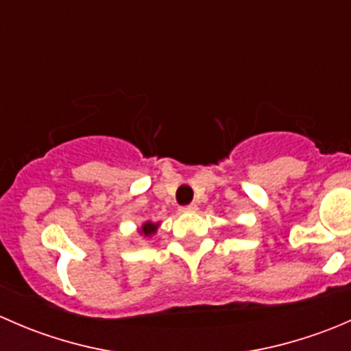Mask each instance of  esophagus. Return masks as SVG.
<instances>
[{
	"label": "esophagus",
	"mask_w": 351,
	"mask_h": 351,
	"mask_svg": "<svg viewBox=\"0 0 351 351\" xmlns=\"http://www.w3.org/2000/svg\"><path fill=\"white\" fill-rule=\"evenodd\" d=\"M197 210H198L197 204H190V205H186V207L180 208V212H197Z\"/></svg>",
	"instance_id": "34e87169"
}]
</instances>
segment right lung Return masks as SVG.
Returning a JSON list of instances; mask_svg holds the SVG:
<instances>
[{"label": "right lung", "mask_w": 351, "mask_h": 351, "mask_svg": "<svg viewBox=\"0 0 351 351\" xmlns=\"http://www.w3.org/2000/svg\"><path fill=\"white\" fill-rule=\"evenodd\" d=\"M159 226H161V222H151V221H146L143 226H141L139 229H137V232H139L143 238H153V236L158 232Z\"/></svg>", "instance_id": "1"}]
</instances>
